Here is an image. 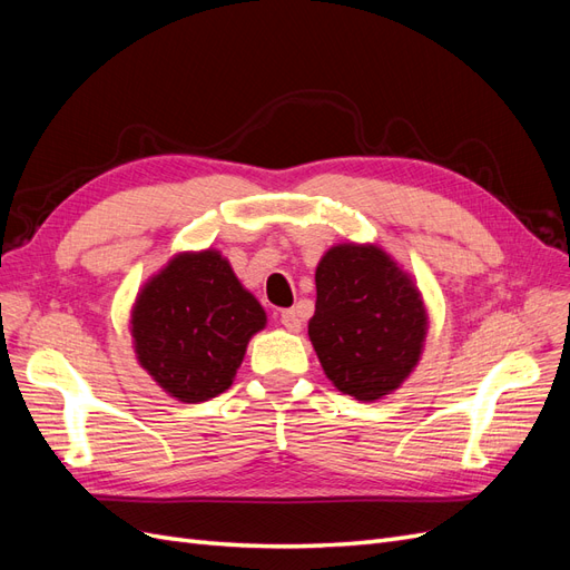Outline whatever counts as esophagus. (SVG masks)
Instances as JSON below:
<instances>
[{
  "instance_id": "1",
  "label": "esophagus",
  "mask_w": 570,
  "mask_h": 570,
  "mask_svg": "<svg viewBox=\"0 0 570 570\" xmlns=\"http://www.w3.org/2000/svg\"><path fill=\"white\" fill-rule=\"evenodd\" d=\"M281 323H283L285 331H289V333L302 331V318H299L297 308H285V312L281 314Z\"/></svg>"
}]
</instances>
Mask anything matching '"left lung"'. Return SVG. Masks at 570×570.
Listing matches in <instances>:
<instances>
[{"instance_id":"8db88e82","label":"left lung","mask_w":570,"mask_h":570,"mask_svg":"<svg viewBox=\"0 0 570 570\" xmlns=\"http://www.w3.org/2000/svg\"><path fill=\"white\" fill-rule=\"evenodd\" d=\"M428 333L421 292L375 245H337L316 268L308 337L333 385L375 402L416 368Z\"/></svg>"}]
</instances>
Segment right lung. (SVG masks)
Returning <instances> with one entry per match:
<instances>
[{
	"label": "right lung",
	"mask_w": 570,
	"mask_h": 570,
	"mask_svg": "<svg viewBox=\"0 0 570 570\" xmlns=\"http://www.w3.org/2000/svg\"><path fill=\"white\" fill-rule=\"evenodd\" d=\"M266 312L216 249L170 258L142 287L130 333L140 366L170 396L197 404L226 392Z\"/></svg>",
	"instance_id": "add662e5"
}]
</instances>
